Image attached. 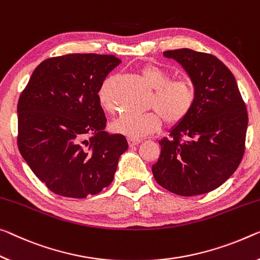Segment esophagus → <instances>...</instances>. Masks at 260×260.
Returning a JSON list of instances; mask_svg holds the SVG:
<instances>
[{
    "instance_id": "obj_1",
    "label": "esophagus",
    "mask_w": 260,
    "mask_h": 260,
    "mask_svg": "<svg viewBox=\"0 0 260 260\" xmlns=\"http://www.w3.org/2000/svg\"><path fill=\"white\" fill-rule=\"evenodd\" d=\"M141 139H134V138H127V143H129V145L133 147V146H136L138 145V144H141Z\"/></svg>"
}]
</instances>
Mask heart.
I'll use <instances>...</instances> for the list:
<instances>
[{"instance_id":"b5f03b06","label":"heart","mask_w":260,"mask_h":260,"mask_svg":"<svg viewBox=\"0 0 260 260\" xmlns=\"http://www.w3.org/2000/svg\"><path fill=\"white\" fill-rule=\"evenodd\" d=\"M141 73L153 89L149 108L154 110L144 114L121 115L111 123V130L115 134L134 139H141L154 133L160 126L161 118L170 125L182 122L190 114L197 100V89L189 79H172L169 72L151 63L143 66ZM114 82V77H108L98 91L100 106L106 111L115 109Z\"/></svg>"}]
</instances>
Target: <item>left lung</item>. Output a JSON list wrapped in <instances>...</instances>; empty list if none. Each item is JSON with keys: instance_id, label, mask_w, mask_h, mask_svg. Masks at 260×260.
<instances>
[{"instance_id": "8db88e82", "label": "left lung", "mask_w": 260, "mask_h": 260, "mask_svg": "<svg viewBox=\"0 0 260 260\" xmlns=\"http://www.w3.org/2000/svg\"><path fill=\"white\" fill-rule=\"evenodd\" d=\"M180 62L197 89L190 114L159 142L152 166L159 185L181 197L216 189L244 155L247 111L230 70L215 55L190 49L165 51Z\"/></svg>"}]
</instances>
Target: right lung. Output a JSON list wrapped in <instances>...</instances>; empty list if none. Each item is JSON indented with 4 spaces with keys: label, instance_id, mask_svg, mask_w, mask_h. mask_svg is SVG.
I'll list each match as a JSON object with an SVG mask.
<instances>
[{
    "label": "right lung",
    "instance_id": "obj_1",
    "mask_svg": "<svg viewBox=\"0 0 260 260\" xmlns=\"http://www.w3.org/2000/svg\"><path fill=\"white\" fill-rule=\"evenodd\" d=\"M119 63L108 54L52 57L36 67L21 93L18 150L53 193L83 199L113 182L127 142L106 131L98 91Z\"/></svg>",
    "mask_w": 260,
    "mask_h": 260
}]
</instances>
